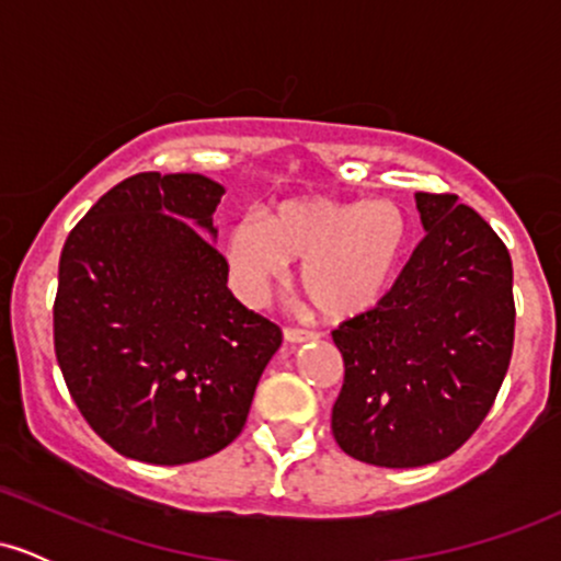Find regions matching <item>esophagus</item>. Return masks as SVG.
I'll use <instances>...</instances> for the list:
<instances>
[{
	"instance_id": "34e87169",
	"label": "esophagus",
	"mask_w": 561,
	"mask_h": 561,
	"mask_svg": "<svg viewBox=\"0 0 561 561\" xmlns=\"http://www.w3.org/2000/svg\"><path fill=\"white\" fill-rule=\"evenodd\" d=\"M317 332H308V330H298V327H285V340L287 343H311L317 340Z\"/></svg>"
}]
</instances>
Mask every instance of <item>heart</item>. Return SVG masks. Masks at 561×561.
Segmentation results:
<instances>
[{
	"label": "heart",
	"instance_id": "heart-1",
	"mask_svg": "<svg viewBox=\"0 0 561 561\" xmlns=\"http://www.w3.org/2000/svg\"><path fill=\"white\" fill-rule=\"evenodd\" d=\"M411 240L405 210L392 199L287 197L259 216H242L224 242L231 287L259 306L300 261L302 293L324 319L371 311L401 272Z\"/></svg>",
	"mask_w": 561,
	"mask_h": 561
}]
</instances>
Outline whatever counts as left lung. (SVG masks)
Wrapping results in <instances>:
<instances>
[{
	"mask_svg": "<svg viewBox=\"0 0 561 561\" xmlns=\"http://www.w3.org/2000/svg\"><path fill=\"white\" fill-rule=\"evenodd\" d=\"M414 197L424 240L390 293L332 332L345 364L334 440L353 459L390 469L433 465L465 446L514 347L506 244L456 195Z\"/></svg>",
	"mask_w": 561,
	"mask_h": 561,
	"instance_id": "8db88e82",
	"label": "left lung"
}]
</instances>
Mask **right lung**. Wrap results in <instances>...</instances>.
I'll return each mask as SVG.
<instances>
[{"mask_svg": "<svg viewBox=\"0 0 561 561\" xmlns=\"http://www.w3.org/2000/svg\"><path fill=\"white\" fill-rule=\"evenodd\" d=\"M224 186L199 173H137L68 234L55 356L83 420L147 465L208 459L242 433L282 345L274 321L227 287L214 214Z\"/></svg>", "mask_w": 561, "mask_h": 561, "instance_id": "1", "label": "right lung"}]
</instances>
